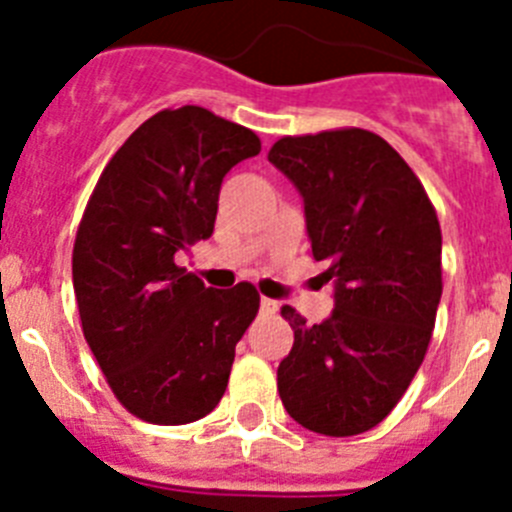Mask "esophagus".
Instances as JSON below:
<instances>
[{
  "label": "esophagus",
  "mask_w": 512,
  "mask_h": 512,
  "mask_svg": "<svg viewBox=\"0 0 512 512\" xmlns=\"http://www.w3.org/2000/svg\"><path fill=\"white\" fill-rule=\"evenodd\" d=\"M277 310H279L277 300H271V297H261V312H264V315H277Z\"/></svg>",
  "instance_id": "obj_1"
}]
</instances>
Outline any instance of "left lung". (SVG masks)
<instances>
[{"instance_id": "1", "label": "left lung", "mask_w": 512, "mask_h": 512, "mask_svg": "<svg viewBox=\"0 0 512 512\" xmlns=\"http://www.w3.org/2000/svg\"><path fill=\"white\" fill-rule=\"evenodd\" d=\"M269 161L305 202L312 259L336 307L307 325L277 369L284 408L302 428L356 436L392 413L431 343L441 302V225L405 158L361 128L287 135Z\"/></svg>"}]
</instances>
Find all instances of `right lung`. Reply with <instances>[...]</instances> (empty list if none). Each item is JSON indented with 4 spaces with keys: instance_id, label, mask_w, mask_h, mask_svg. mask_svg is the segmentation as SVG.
I'll return each mask as SVG.
<instances>
[{
    "instance_id": "right-lung-1",
    "label": "right lung",
    "mask_w": 512,
    "mask_h": 512,
    "mask_svg": "<svg viewBox=\"0 0 512 512\" xmlns=\"http://www.w3.org/2000/svg\"><path fill=\"white\" fill-rule=\"evenodd\" d=\"M259 151L253 130L205 107L161 110L89 197L71 264L81 330L122 408L146 423H192L225 395L261 297L248 282L205 287L174 256L210 238L223 176Z\"/></svg>"
}]
</instances>
